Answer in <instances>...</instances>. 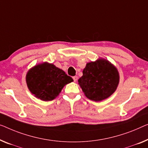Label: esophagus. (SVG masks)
Masks as SVG:
<instances>
[{
  "instance_id": "1",
  "label": "esophagus",
  "mask_w": 148,
  "mask_h": 148,
  "mask_svg": "<svg viewBox=\"0 0 148 148\" xmlns=\"http://www.w3.org/2000/svg\"><path fill=\"white\" fill-rule=\"evenodd\" d=\"M73 80H74V81L75 82H76L77 81V80H78V77H77L76 76H74V77H73Z\"/></svg>"
}]
</instances>
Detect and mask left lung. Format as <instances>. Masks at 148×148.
Wrapping results in <instances>:
<instances>
[{
  "mask_svg": "<svg viewBox=\"0 0 148 148\" xmlns=\"http://www.w3.org/2000/svg\"><path fill=\"white\" fill-rule=\"evenodd\" d=\"M78 84L87 98L100 102L116 91L120 82V74L114 64L106 59L98 58L90 62L83 70Z\"/></svg>",
  "mask_w": 148,
  "mask_h": 148,
  "instance_id": "1",
  "label": "left lung"
}]
</instances>
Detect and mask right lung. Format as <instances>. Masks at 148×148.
I'll return each mask as SVG.
<instances>
[{
  "label": "right lung",
  "mask_w": 148,
  "mask_h": 148,
  "mask_svg": "<svg viewBox=\"0 0 148 148\" xmlns=\"http://www.w3.org/2000/svg\"><path fill=\"white\" fill-rule=\"evenodd\" d=\"M26 82L33 95L47 102L56 98L64 86L73 82V79L53 64L45 62L28 70Z\"/></svg>",
  "instance_id": "1"
}]
</instances>
